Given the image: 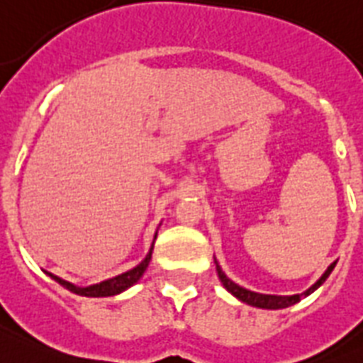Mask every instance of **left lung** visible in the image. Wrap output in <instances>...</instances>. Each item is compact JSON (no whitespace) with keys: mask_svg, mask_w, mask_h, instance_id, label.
<instances>
[{"mask_svg":"<svg viewBox=\"0 0 363 363\" xmlns=\"http://www.w3.org/2000/svg\"><path fill=\"white\" fill-rule=\"evenodd\" d=\"M215 267H217L218 280H220V284L224 286V289H226L228 293H232L235 298H239V301L245 302V304H248V306L262 308V310H282V308L293 306V304H296V302L301 301V298L311 295V293L315 291L317 287H321L323 284H325L326 278L330 277V272L334 271V267H336V262L330 263V265H328V269H326V271L321 274V278H319V280H317L313 286L308 287L306 291L301 293V295H263V293L250 291V289H245V287H241L239 284L233 282V280H230V278L226 277V272L220 269V265H218L217 259H215Z\"/></svg>","mask_w":363,"mask_h":363,"instance_id":"obj_1","label":"left lung"}]
</instances>
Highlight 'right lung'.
Masks as SVG:
<instances>
[{"instance_id": "1", "label": "right lung", "mask_w": 363, "mask_h": 363, "mask_svg": "<svg viewBox=\"0 0 363 363\" xmlns=\"http://www.w3.org/2000/svg\"><path fill=\"white\" fill-rule=\"evenodd\" d=\"M155 238H157V232H155V235H154V241H155ZM152 250H154V242H152V247H150V250H148V254H146L145 259H143V262H140L137 267L122 272V274H118V277L109 278V280H104V282H100V284H92V286H86V287L74 286L72 282H67V280H62V278L55 277V274H52V272H48V277H52L55 282L61 284L62 287H67L68 291L76 293V295H81V296L118 295V293L125 291L128 287H131L133 284H137L140 278H143V274H145V271L148 269V265H150V259H152Z\"/></svg>"}]
</instances>
